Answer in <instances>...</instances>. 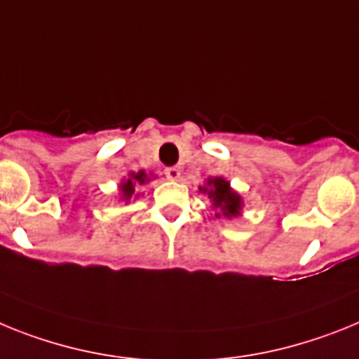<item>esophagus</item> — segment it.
<instances>
[{
  "label": "esophagus",
  "instance_id": "esophagus-1",
  "mask_svg": "<svg viewBox=\"0 0 359 359\" xmlns=\"http://www.w3.org/2000/svg\"><path fill=\"white\" fill-rule=\"evenodd\" d=\"M164 175L170 180H179L180 179V168L179 166H170L164 170Z\"/></svg>",
  "mask_w": 359,
  "mask_h": 359
}]
</instances>
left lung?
<instances>
[{"mask_svg": "<svg viewBox=\"0 0 359 359\" xmlns=\"http://www.w3.org/2000/svg\"><path fill=\"white\" fill-rule=\"evenodd\" d=\"M201 191L208 193V197L211 198L215 208H218V213L215 217H227L233 218L240 213L242 208V201L235 191H231L229 182L224 179H210L208 180V188H201Z\"/></svg>", "mask_w": 359, "mask_h": 359, "instance_id": "1", "label": "left lung"}]
</instances>
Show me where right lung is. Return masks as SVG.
<instances>
[{"instance_id": "obj_1", "label": "right lung", "mask_w": 359, "mask_h": 359, "mask_svg": "<svg viewBox=\"0 0 359 359\" xmlns=\"http://www.w3.org/2000/svg\"><path fill=\"white\" fill-rule=\"evenodd\" d=\"M146 173L144 171H139V173H132V177L128 180H124L121 184V191H123V201H130L135 195V184H144L146 182ZM139 195V193H137ZM135 195V197H137Z\"/></svg>"}]
</instances>
